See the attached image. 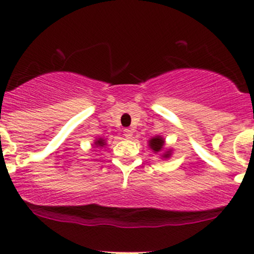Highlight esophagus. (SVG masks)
Wrapping results in <instances>:
<instances>
[{
  "mask_svg": "<svg viewBox=\"0 0 254 254\" xmlns=\"http://www.w3.org/2000/svg\"><path fill=\"white\" fill-rule=\"evenodd\" d=\"M123 132H124V136L127 138H130L132 136V130L129 129V127H127V129L123 130Z\"/></svg>",
  "mask_w": 254,
  "mask_h": 254,
  "instance_id": "esophagus-1",
  "label": "esophagus"
}]
</instances>
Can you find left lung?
I'll use <instances>...</instances> for the list:
<instances>
[{"label":"left lung","instance_id":"obj_1","mask_svg":"<svg viewBox=\"0 0 254 254\" xmlns=\"http://www.w3.org/2000/svg\"><path fill=\"white\" fill-rule=\"evenodd\" d=\"M149 146L150 148H152L154 152H159V150L163 149V146H164V140L161 137H159V136H157V137H153L152 140L149 141ZM170 154H164V157L168 158Z\"/></svg>","mask_w":254,"mask_h":254}]
</instances>
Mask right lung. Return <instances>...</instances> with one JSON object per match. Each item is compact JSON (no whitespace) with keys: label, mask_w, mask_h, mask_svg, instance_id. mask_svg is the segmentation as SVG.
I'll use <instances>...</instances> for the list:
<instances>
[{"label":"right lung","mask_w":254,"mask_h":254,"mask_svg":"<svg viewBox=\"0 0 254 254\" xmlns=\"http://www.w3.org/2000/svg\"><path fill=\"white\" fill-rule=\"evenodd\" d=\"M95 144H96V147H102L105 144V142H104V140H97L95 142Z\"/></svg>","instance_id":"right-lung-1"}]
</instances>
